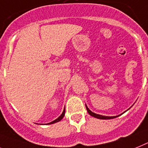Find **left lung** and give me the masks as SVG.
Returning a JSON list of instances; mask_svg holds the SVG:
<instances>
[{"instance_id":"left-lung-1","label":"left lung","mask_w":148,"mask_h":148,"mask_svg":"<svg viewBox=\"0 0 148 148\" xmlns=\"http://www.w3.org/2000/svg\"><path fill=\"white\" fill-rule=\"evenodd\" d=\"M86 110H87L88 113H89L91 116H94L95 118H98V119H101V120H109V119H114L115 117H117L118 116H102V115H99V114H95V113L92 112L91 110H89V108H87V106L86 105ZM120 116V115H119Z\"/></svg>"}]
</instances>
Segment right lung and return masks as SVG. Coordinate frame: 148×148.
Here are the masks:
<instances>
[{"instance_id":"right-lung-1","label":"right lung","mask_w":148,"mask_h":148,"mask_svg":"<svg viewBox=\"0 0 148 148\" xmlns=\"http://www.w3.org/2000/svg\"><path fill=\"white\" fill-rule=\"evenodd\" d=\"M64 113H65V108H64V110H63L62 114H61L60 116H59V117H58V118L56 119V120H54V121H53V122H51V123H47V124H53V123H57V122H59V121H60V120H62V119L63 117H64Z\"/></svg>"}]
</instances>
